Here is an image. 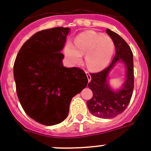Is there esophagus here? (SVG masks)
<instances>
[{
	"instance_id": "esophagus-1",
	"label": "esophagus",
	"mask_w": 151,
	"mask_h": 151,
	"mask_svg": "<svg viewBox=\"0 0 151 151\" xmlns=\"http://www.w3.org/2000/svg\"><path fill=\"white\" fill-rule=\"evenodd\" d=\"M86 76H87L88 82H90V80H91V76H90V73L88 72H86Z\"/></svg>"
}]
</instances>
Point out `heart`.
Segmentation results:
<instances>
[{
	"label": "heart",
	"instance_id": "b5f03b06",
	"mask_svg": "<svg viewBox=\"0 0 151 151\" xmlns=\"http://www.w3.org/2000/svg\"><path fill=\"white\" fill-rule=\"evenodd\" d=\"M114 41L111 37L103 36L93 30L82 32L75 40V45L68 42L64 52L72 64L82 61L85 55L86 64L91 71H101L106 68L111 60L114 52Z\"/></svg>",
	"mask_w": 151,
	"mask_h": 151
}]
</instances>
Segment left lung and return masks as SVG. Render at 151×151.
<instances>
[{"mask_svg":"<svg viewBox=\"0 0 151 151\" xmlns=\"http://www.w3.org/2000/svg\"><path fill=\"white\" fill-rule=\"evenodd\" d=\"M106 32L114 41L115 55L108 68L90 74L91 81L88 86L92 90L93 96L86 104L93 115L101 119H112L125 111L132 97L134 87L133 55L129 46L119 34L108 29ZM119 61H122L125 65L127 79L119 90L113 91L108 83L107 77Z\"/></svg>","mask_w":151,"mask_h":151,"instance_id":"1","label":"left lung"}]
</instances>
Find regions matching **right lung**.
Listing matches in <instances>:
<instances>
[{
    "instance_id": "1",
    "label": "right lung",
    "mask_w": 151,
    "mask_h": 151,
    "mask_svg": "<svg viewBox=\"0 0 151 151\" xmlns=\"http://www.w3.org/2000/svg\"><path fill=\"white\" fill-rule=\"evenodd\" d=\"M69 28L40 31L24 43L14 64L19 102L26 114L45 125L67 118L72 97L86 86L84 71L63 65L61 52Z\"/></svg>"
}]
</instances>
